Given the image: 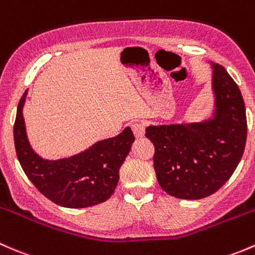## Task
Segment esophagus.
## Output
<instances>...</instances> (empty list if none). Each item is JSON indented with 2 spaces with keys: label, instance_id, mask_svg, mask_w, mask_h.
Masks as SVG:
<instances>
[{
  "label": "esophagus",
  "instance_id": "34e87169",
  "mask_svg": "<svg viewBox=\"0 0 255 255\" xmlns=\"http://www.w3.org/2000/svg\"><path fill=\"white\" fill-rule=\"evenodd\" d=\"M131 128H132L133 133H135L136 137H142L143 135H145V128H146V125L143 124V123H140V122H135L131 124Z\"/></svg>",
  "mask_w": 255,
  "mask_h": 255
}]
</instances>
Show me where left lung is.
Listing matches in <instances>:
<instances>
[{"label":"left lung","mask_w":255,"mask_h":255,"mask_svg":"<svg viewBox=\"0 0 255 255\" xmlns=\"http://www.w3.org/2000/svg\"><path fill=\"white\" fill-rule=\"evenodd\" d=\"M212 66L215 110L200 123L151 125L153 167L161 188L178 199L196 200L219 190L233 174L247 140L246 107L225 67Z\"/></svg>","instance_id":"1"}]
</instances>
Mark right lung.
I'll return each mask as SVG.
<instances>
[{"mask_svg":"<svg viewBox=\"0 0 255 255\" xmlns=\"http://www.w3.org/2000/svg\"><path fill=\"white\" fill-rule=\"evenodd\" d=\"M27 91L18 103L13 136L18 161L28 179L56 205L81 209L108 200L119 182V169L135 141L127 128L115 137L98 141L69 158L49 161L34 152L25 132L23 106Z\"/></svg>","mask_w":255,"mask_h":255,"instance_id":"right-lung-1","label":"right lung"}]
</instances>
